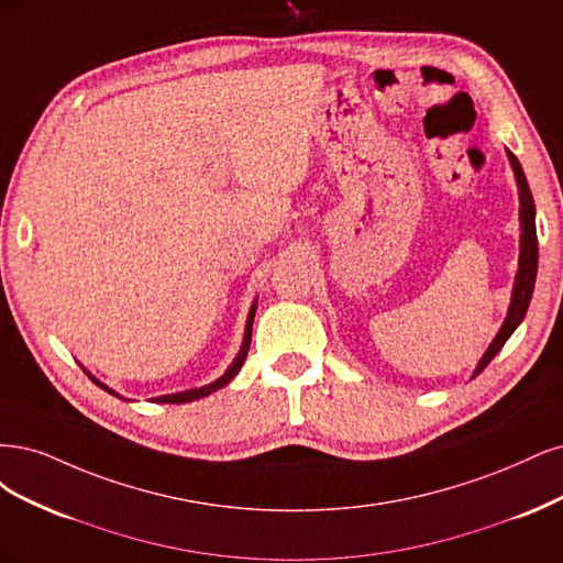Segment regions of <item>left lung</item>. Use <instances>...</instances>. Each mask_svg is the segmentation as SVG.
<instances>
[{
    "label": "left lung",
    "instance_id": "obj_1",
    "mask_svg": "<svg viewBox=\"0 0 563 563\" xmlns=\"http://www.w3.org/2000/svg\"><path fill=\"white\" fill-rule=\"evenodd\" d=\"M507 158H510V166L517 177V189H519V222H521V235H519V268L515 276V287H512V301L510 308H507V316L500 332L492 341V346L486 349L482 355L479 365L473 376L484 372V367L496 357V353L505 346V341L512 336V332L519 328V322L523 320L526 311H529V303L533 297V287H536V274H538V235H536V203L529 189V183H526V175L521 170V163L512 152H507Z\"/></svg>",
    "mask_w": 563,
    "mask_h": 563
}]
</instances>
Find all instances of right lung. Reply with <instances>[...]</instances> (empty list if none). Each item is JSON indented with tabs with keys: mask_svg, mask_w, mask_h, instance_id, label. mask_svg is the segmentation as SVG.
<instances>
[{
	"mask_svg": "<svg viewBox=\"0 0 563 563\" xmlns=\"http://www.w3.org/2000/svg\"><path fill=\"white\" fill-rule=\"evenodd\" d=\"M255 311H257V301L252 303V308H250V313H247V322H245V336H243V346H241V351H239V355H235V360L231 362V367L217 378V380H212V384H208V386H203V388H191V390H185V393H173V395H161V397H156V402H170V405H185V402H194V400H201V397H206V395H210V393H214V390H220V388H224L229 380L241 372V367H243V362H245V357H247V351H250V341H252V320H255ZM86 372V369H84ZM88 374V372H86ZM90 376V380H93L96 386H100L102 390H107L110 395H117V397H121L119 393H114L110 386H104L102 380H98L93 374H88Z\"/></svg>",
	"mask_w": 563,
	"mask_h": 563,
	"instance_id": "obj_1",
	"label": "right lung"
}]
</instances>
